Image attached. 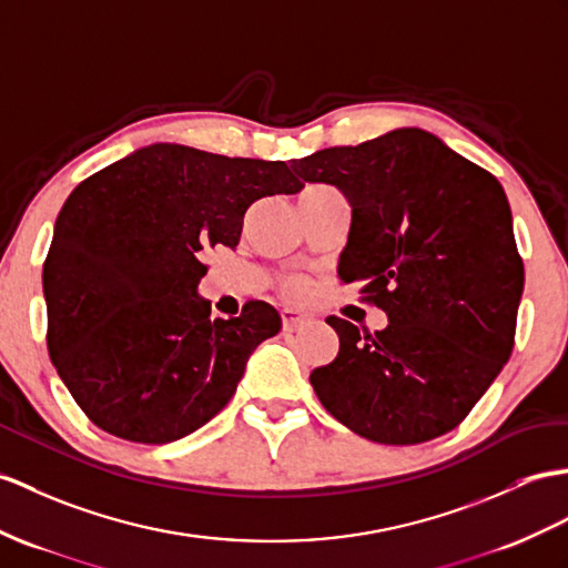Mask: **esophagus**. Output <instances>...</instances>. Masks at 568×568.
<instances>
[{
	"instance_id": "34e87169",
	"label": "esophagus",
	"mask_w": 568,
	"mask_h": 568,
	"mask_svg": "<svg viewBox=\"0 0 568 568\" xmlns=\"http://www.w3.org/2000/svg\"><path fill=\"white\" fill-rule=\"evenodd\" d=\"M306 323H308V317L303 315V313L292 311V308H284L282 311V327H284V332H294V329H298L301 325H306Z\"/></svg>"
}]
</instances>
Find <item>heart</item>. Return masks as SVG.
<instances>
[{
    "label": "heart",
    "mask_w": 568,
    "mask_h": 568,
    "mask_svg": "<svg viewBox=\"0 0 568 568\" xmlns=\"http://www.w3.org/2000/svg\"><path fill=\"white\" fill-rule=\"evenodd\" d=\"M311 187H321V185H311ZM303 292H306V286H303L301 282H288V284H286V294L292 296V298L301 296Z\"/></svg>",
    "instance_id": "heart-1"
}]
</instances>
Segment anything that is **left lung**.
I'll return each instance as SVG.
<instances>
[{"mask_svg": "<svg viewBox=\"0 0 568 568\" xmlns=\"http://www.w3.org/2000/svg\"><path fill=\"white\" fill-rule=\"evenodd\" d=\"M292 171L349 200L339 280L364 282L388 315L373 335L327 317L339 352L311 373L317 399L376 444L448 434L514 352L525 272L501 183L419 128L315 151Z\"/></svg>", "mask_w": 568, "mask_h": 568, "instance_id": "1", "label": "left lung"}]
</instances>
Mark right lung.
Returning <instances> with one entry per match:
<instances>
[{"label": "right lung", "instance_id": "1", "mask_svg": "<svg viewBox=\"0 0 568 568\" xmlns=\"http://www.w3.org/2000/svg\"><path fill=\"white\" fill-rule=\"evenodd\" d=\"M303 187L284 161L183 144L136 149L74 187L43 265L48 352L87 417L132 444H171L229 405L282 317L247 301L212 321L206 247H236L247 206Z\"/></svg>", "mask_w": 568, "mask_h": 568}]
</instances>
